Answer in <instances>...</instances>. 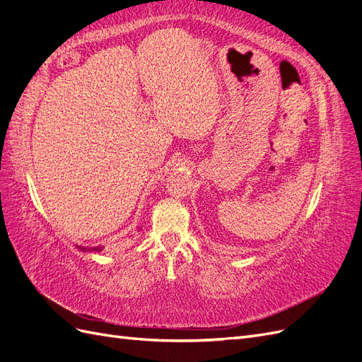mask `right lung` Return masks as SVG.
Masks as SVG:
<instances>
[{"label":"right lung","instance_id":"add662e5","mask_svg":"<svg viewBox=\"0 0 362 362\" xmlns=\"http://www.w3.org/2000/svg\"><path fill=\"white\" fill-rule=\"evenodd\" d=\"M80 250L83 252H100L103 247L101 246H93V247H89V246H76Z\"/></svg>","mask_w":362,"mask_h":362}]
</instances>
